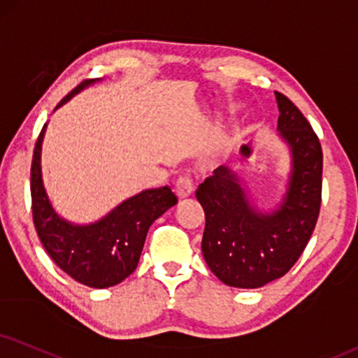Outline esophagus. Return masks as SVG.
I'll use <instances>...</instances> for the list:
<instances>
[{
	"instance_id": "1",
	"label": "esophagus",
	"mask_w": 358,
	"mask_h": 358,
	"mask_svg": "<svg viewBox=\"0 0 358 358\" xmlns=\"http://www.w3.org/2000/svg\"><path fill=\"white\" fill-rule=\"evenodd\" d=\"M194 194V184L191 179L180 178L178 182H176V196L179 197V201L189 199Z\"/></svg>"
}]
</instances>
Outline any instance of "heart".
I'll use <instances>...</instances> for the list:
<instances>
[{"label":"heart","mask_w":358,"mask_h":358,"mask_svg":"<svg viewBox=\"0 0 358 358\" xmlns=\"http://www.w3.org/2000/svg\"><path fill=\"white\" fill-rule=\"evenodd\" d=\"M242 139V134L241 132H232V134H229L226 139L220 143V148H219V156H229L234 149H236V145L239 141Z\"/></svg>","instance_id":"b5f03b06"}]
</instances>
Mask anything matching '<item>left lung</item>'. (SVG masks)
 Wrapping results in <instances>:
<instances>
[{"instance_id":"left-lung-1","label":"left lung","mask_w":358,"mask_h":358,"mask_svg":"<svg viewBox=\"0 0 358 358\" xmlns=\"http://www.w3.org/2000/svg\"><path fill=\"white\" fill-rule=\"evenodd\" d=\"M279 139L287 145L290 171L285 191L271 209H260L237 169L220 166L196 196L206 213L202 255L220 282L257 289L280 279L306 249L322 199L319 138L292 101L275 92Z\"/></svg>"}]
</instances>
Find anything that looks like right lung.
Here are the masks:
<instances>
[{"label": "right lung", "instance_id": "right-lung-1", "mask_svg": "<svg viewBox=\"0 0 358 358\" xmlns=\"http://www.w3.org/2000/svg\"><path fill=\"white\" fill-rule=\"evenodd\" d=\"M101 79L81 83L56 109ZM46 127L48 122L36 141L31 164L33 219L39 239L56 266L79 284L92 289L116 285L136 271L149 227L178 204V197L169 186L145 189L94 222L78 224L64 219L52 206L43 180L41 152Z\"/></svg>", "mask_w": 358, "mask_h": 358}]
</instances>
